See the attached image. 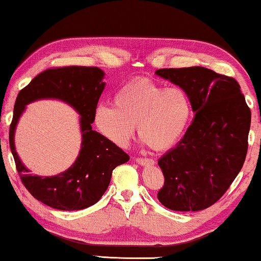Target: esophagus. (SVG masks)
<instances>
[{
    "label": "esophagus",
    "mask_w": 261,
    "mask_h": 261,
    "mask_svg": "<svg viewBox=\"0 0 261 261\" xmlns=\"http://www.w3.org/2000/svg\"><path fill=\"white\" fill-rule=\"evenodd\" d=\"M135 160H137L138 164L141 165V166L154 165V164H155V161H154L153 159H150V158H137V159H135Z\"/></svg>",
    "instance_id": "obj_1"
}]
</instances>
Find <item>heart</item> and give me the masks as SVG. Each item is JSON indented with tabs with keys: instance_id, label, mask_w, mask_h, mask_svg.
Wrapping results in <instances>:
<instances>
[{
	"instance_id": "b5f03b06",
	"label": "heart",
	"mask_w": 261,
	"mask_h": 261,
	"mask_svg": "<svg viewBox=\"0 0 261 261\" xmlns=\"http://www.w3.org/2000/svg\"><path fill=\"white\" fill-rule=\"evenodd\" d=\"M191 101L179 87L165 88L148 79L127 82L114 96V106L95 109L97 129L109 141L126 146L139 128V137L150 148L165 150L175 145L186 129Z\"/></svg>"
}]
</instances>
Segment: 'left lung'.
<instances>
[{
	"mask_svg": "<svg viewBox=\"0 0 261 261\" xmlns=\"http://www.w3.org/2000/svg\"><path fill=\"white\" fill-rule=\"evenodd\" d=\"M155 73L181 87L195 113L182 139L158 160L165 177L158 199L172 211L208 208L243 168L251 109L237 80L208 68H162Z\"/></svg>",
	"mask_w": 261,
	"mask_h": 261,
	"instance_id": "1",
	"label": "left lung"
}]
</instances>
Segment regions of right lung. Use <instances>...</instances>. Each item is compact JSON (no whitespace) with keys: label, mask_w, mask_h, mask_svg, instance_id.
<instances>
[{"label":"right lung","mask_w":261,"mask_h":261,"mask_svg":"<svg viewBox=\"0 0 261 261\" xmlns=\"http://www.w3.org/2000/svg\"><path fill=\"white\" fill-rule=\"evenodd\" d=\"M103 71L97 67L68 66L48 68L36 75L20 90L14 106L9 128V145L22 184L34 198L61 211H79L101 199L111 182L116 166L129 160V155L92 129L95 109L103 92ZM54 97L66 100L82 115L83 145L74 165L56 177L32 176L18 159L13 146V132L24 106L32 100Z\"/></svg>","instance_id":"1"}]
</instances>
